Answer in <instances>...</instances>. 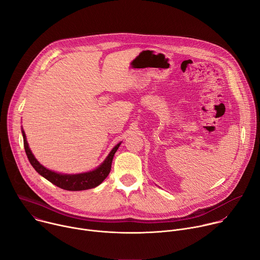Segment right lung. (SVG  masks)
<instances>
[{
	"label": "right lung",
	"mask_w": 260,
	"mask_h": 260,
	"mask_svg": "<svg viewBox=\"0 0 260 260\" xmlns=\"http://www.w3.org/2000/svg\"><path fill=\"white\" fill-rule=\"evenodd\" d=\"M21 133L23 137V145H24V150H25L26 156L30 165L32 166V168L37 171V173H39L42 177L47 179L49 182L56 185L57 187L64 190H70V191L86 190V189H91L99 186V185L109 175L114 154L121 144V142L118 143L113 149L110 151L106 159L96 169L86 173H80V174H61V173H57V172L46 169L35 158L34 154L29 149L24 131L22 128H21Z\"/></svg>",
	"instance_id": "add662e5"
}]
</instances>
